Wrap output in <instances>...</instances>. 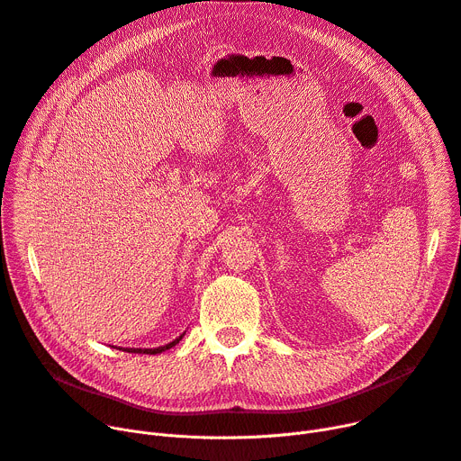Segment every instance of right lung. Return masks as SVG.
<instances>
[{"label":"right lung","instance_id":"obj_1","mask_svg":"<svg viewBox=\"0 0 461 461\" xmlns=\"http://www.w3.org/2000/svg\"><path fill=\"white\" fill-rule=\"evenodd\" d=\"M182 339V335L178 339H175L173 342L166 344V346H159V348H150V349H141V348H126L124 351H131V354H149V356H154V354H161V351H166L169 348H173L175 344H178V340Z\"/></svg>","mask_w":461,"mask_h":461}]
</instances>
